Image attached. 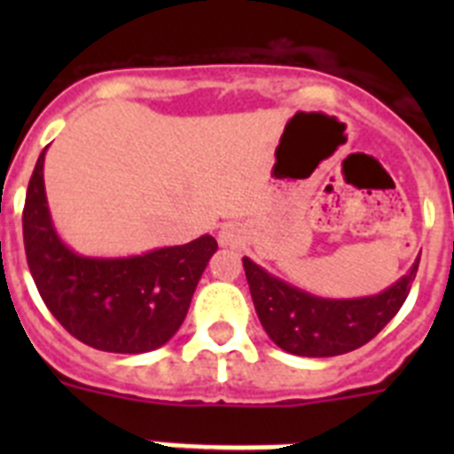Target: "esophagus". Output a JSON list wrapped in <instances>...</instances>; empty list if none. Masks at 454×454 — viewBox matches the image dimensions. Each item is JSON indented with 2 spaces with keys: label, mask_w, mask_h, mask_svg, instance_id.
Here are the masks:
<instances>
[{
  "label": "esophagus",
  "mask_w": 454,
  "mask_h": 454,
  "mask_svg": "<svg viewBox=\"0 0 454 454\" xmlns=\"http://www.w3.org/2000/svg\"><path fill=\"white\" fill-rule=\"evenodd\" d=\"M243 240V230L236 223H224L218 230V243L223 247H236Z\"/></svg>",
  "instance_id": "esophagus-1"
}]
</instances>
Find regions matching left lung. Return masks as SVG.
<instances>
[{
  "mask_svg": "<svg viewBox=\"0 0 454 454\" xmlns=\"http://www.w3.org/2000/svg\"><path fill=\"white\" fill-rule=\"evenodd\" d=\"M420 254L398 282L366 298H318L243 256L252 302L275 346L298 356H336L362 348L384 330L407 300Z\"/></svg>",
  "mask_w": 454,
  "mask_h": 454,
  "instance_id": "obj_1",
  "label": "left lung"
}]
</instances>
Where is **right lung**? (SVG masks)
I'll use <instances>...</instances> for the list:
<instances>
[{
	"label": "right lung",
	"instance_id": "1",
	"mask_svg": "<svg viewBox=\"0 0 454 454\" xmlns=\"http://www.w3.org/2000/svg\"><path fill=\"white\" fill-rule=\"evenodd\" d=\"M45 152L27 188L24 250L40 298L59 323L86 346L140 355L177 334L192 293L218 243L200 236L186 246L131 256H83L54 227L45 192Z\"/></svg>",
	"mask_w": 454,
	"mask_h": 454
}]
</instances>
